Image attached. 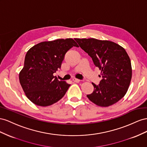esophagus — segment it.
<instances>
[{"instance_id":"obj_1","label":"esophagus","mask_w":147,"mask_h":147,"mask_svg":"<svg viewBox=\"0 0 147 147\" xmlns=\"http://www.w3.org/2000/svg\"><path fill=\"white\" fill-rule=\"evenodd\" d=\"M73 82H80V80H79V79H76V78H74V79H73Z\"/></svg>"}]
</instances>
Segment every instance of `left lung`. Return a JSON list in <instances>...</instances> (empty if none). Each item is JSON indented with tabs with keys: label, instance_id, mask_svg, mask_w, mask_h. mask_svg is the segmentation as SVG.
I'll return each mask as SVG.
<instances>
[{
	"label": "left lung",
	"instance_id": "obj_1",
	"mask_svg": "<svg viewBox=\"0 0 147 147\" xmlns=\"http://www.w3.org/2000/svg\"><path fill=\"white\" fill-rule=\"evenodd\" d=\"M101 70L102 79L94 90L87 95L92 102L107 107L118 102L126 94L132 78L131 62L125 49L110 40L94 38L75 39Z\"/></svg>",
	"mask_w": 147,
	"mask_h": 147
}]
</instances>
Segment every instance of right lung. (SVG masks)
Here are the masks:
<instances>
[{
	"instance_id": "obj_1",
	"label": "right lung",
	"mask_w": 147,
	"mask_h": 147,
	"mask_svg": "<svg viewBox=\"0 0 147 147\" xmlns=\"http://www.w3.org/2000/svg\"><path fill=\"white\" fill-rule=\"evenodd\" d=\"M78 45L73 39L42 42L27 52L19 80L28 98L36 105L47 107L63 98L70 84L53 76L65 53Z\"/></svg>"
}]
</instances>
